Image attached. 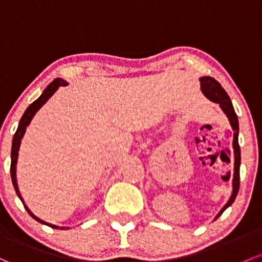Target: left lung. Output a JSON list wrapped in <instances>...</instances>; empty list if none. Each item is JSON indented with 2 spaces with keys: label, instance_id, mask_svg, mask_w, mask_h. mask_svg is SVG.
<instances>
[{
  "label": "left lung",
  "instance_id": "8db88e82",
  "mask_svg": "<svg viewBox=\"0 0 262 262\" xmlns=\"http://www.w3.org/2000/svg\"><path fill=\"white\" fill-rule=\"evenodd\" d=\"M201 82V90H202L203 95L207 99H210L213 103L219 104L220 108L222 109V112L225 113L226 117L228 118L231 124V128L233 130V177H232V193H231L230 198H228L227 203L222 207V210L217 213V216L214 217V220L219 219L226 208L230 207L231 205L235 201L236 196L238 193V188H240V166H241V150L240 145H238V119L237 115H236L235 109H233L232 103H231L230 96L227 95V93L225 92L224 88L221 86L219 81L214 80L211 76H201L200 78Z\"/></svg>",
  "mask_w": 262,
  "mask_h": 262
}]
</instances>
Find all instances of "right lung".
<instances>
[{
  "mask_svg": "<svg viewBox=\"0 0 262 262\" xmlns=\"http://www.w3.org/2000/svg\"><path fill=\"white\" fill-rule=\"evenodd\" d=\"M65 85H68V82H66V80H64V79H61V78L55 79L54 81L50 82V84L48 85V88L43 90L42 94L38 96V99H36V100H35L32 104H30L29 108L25 110L20 123H18L17 130H16L15 136H13V139H12V148H11V178H12V184H13V187H15V191H16V193H17L18 198L22 201L25 208H26V211L29 212V214L32 217V219H35L36 221L40 222V224L48 225L52 228H60V230H65V228H69V227H65V226H56V225L49 224V222H45L43 220L38 219L37 216H35V214L31 212V210L27 207L26 203H25V201H24V198H22V196H21L20 189H18V186H17V178H16V164H17L18 150H20L21 139L24 138L27 125L31 123L32 118H34L35 114H36L38 110L41 109V106H42L43 104H45L46 101H48L49 99H50L51 96L55 94V92H56L60 86H65Z\"/></svg>",
  "mask_w": 262,
  "mask_h": 262,
  "instance_id": "add662e5",
  "label": "right lung"
}]
</instances>
